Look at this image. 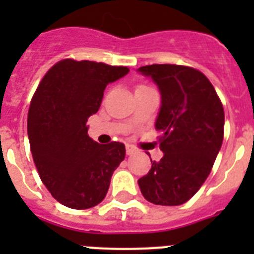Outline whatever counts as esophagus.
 <instances>
[{
  "instance_id": "1",
  "label": "esophagus",
  "mask_w": 254,
  "mask_h": 254,
  "mask_svg": "<svg viewBox=\"0 0 254 254\" xmlns=\"http://www.w3.org/2000/svg\"><path fill=\"white\" fill-rule=\"evenodd\" d=\"M126 152H127V155H132L136 152V149L132 145H126Z\"/></svg>"
}]
</instances>
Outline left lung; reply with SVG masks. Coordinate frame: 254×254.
<instances>
[{"label": "left lung", "instance_id": "left-lung-1", "mask_svg": "<svg viewBox=\"0 0 254 254\" xmlns=\"http://www.w3.org/2000/svg\"><path fill=\"white\" fill-rule=\"evenodd\" d=\"M158 85L161 105L155 128L164 152L138 179L149 202H187L210 174L224 138V108L214 86L198 69L178 64H150L137 69Z\"/></svg>", "mask_w": 254, "mask_h": 254}]
</instances>
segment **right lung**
Here are the masks:
<instances>
[{"label":"right lung","instance_id":"add662e5","mask_svg":"<svg viewBox=\"0 0 254 254\" xmlns=\"http://www.w3.org/2000/svg\"><path fill=\"white\" fill-rule=\"evenodd\" d=\"M127 67L62 60L38 85L28 113V137L39 177L58 202L75 210L100 203L125 159L121 142L89 137L87 118L99 111L108 84Z\"/></svg>","mask_w":254,"mask_h":254}]
</instances>
